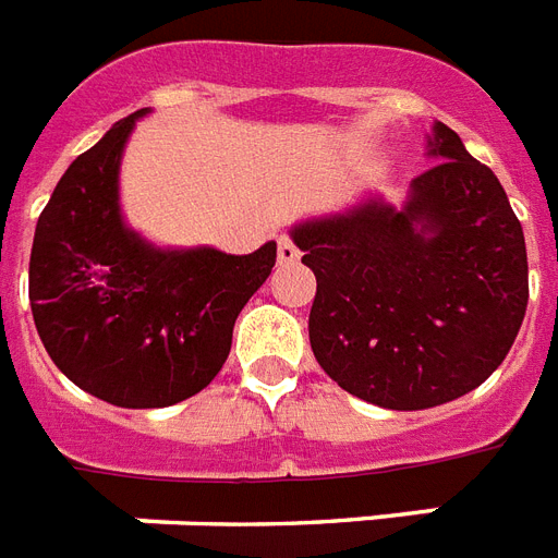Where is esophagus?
<instances>
[{
    "instance_id": "obj_1",
    "label": "esophagus",
    "mask_w": 558,
    "mask_h": 558,
    "mask_svg": "<svg viewBox=\"0 0 558 558\" xmlns=\"http://www.w3.org/2000/svg\"><path fill=\"white\" fill-rule=\"evenodd\" d=\"M296 258H300V247L293 244L291 235H279V262H282V265H291Z\"/></svg>"
}]
</instances>
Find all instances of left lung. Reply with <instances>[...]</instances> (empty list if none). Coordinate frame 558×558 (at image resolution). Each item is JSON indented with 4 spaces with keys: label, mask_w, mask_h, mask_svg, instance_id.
Returning a JSON list of instances; mask_svg holds the SVG:
<instances>
[{
    "label": "left lung",
    "mask_w": 558,
    "mask_h": 558,
    "mask_svg": "<svg viewBox=\"0 0 558 558\" xmlns=\"http://www.w3.org/2000/svg\"><path fill=\"white\" fill-rule=\"evenodd\" d=\"M438 163L400 207L368 195L291 227L316 276V363L365 403L417 412L478 389L527 311V247L501 181L435 120Z\"/></svg>",
    "instance_id": "8db88e82"
}]
</instances>
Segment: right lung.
I'll return each mask as SVG.
<instances>
[{"mask_svg": "<svg viewBox=\"0 0 558 558\" xmlns=\"http://www.w3.org/2000/svg\"><path fill=\"white\" fill-rule=\"evenodd\" d=\"M149 111L118 120L65 169L28 267L31 314L53 365L123 409L181 403L209 386L235 316L276 262V242L233 256L209 244L160 247L126 225L120 160Z\"/></svg>", "mask_w": 558, "mask_h": 558, "instance_id": "add662e5", "label": "right lung"}]
</instances>
